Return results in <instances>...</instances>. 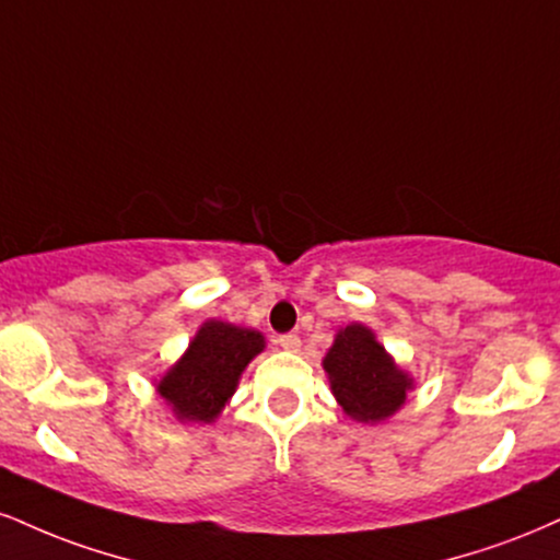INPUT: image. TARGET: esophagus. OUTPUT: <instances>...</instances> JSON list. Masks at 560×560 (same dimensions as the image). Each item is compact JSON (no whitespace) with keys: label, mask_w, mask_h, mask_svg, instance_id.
I'll return each mask as SVG.
<instances>
[{"label":"esophagus","mask_w":560,"mask_h":560,"mask_svg":"<svg viewBox=\"0 0 560 560\" xmlns=\"http://www.w3.org/2000/svg\"><path fill=\"white\" fill-rule=\"evenodd\" d=\"M276 345H279L281 349H287V352H300L302 341H300L298 334H284V336H279V339H276Z\"/></svg>","instance_id":"obj_1"}]
</instances>
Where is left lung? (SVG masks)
<instances>
[{
  "instance_id": "8db88e82",
  "label": "left lung",
  "mask_w": 560,
  "mask_h": 560,
  "mask_svg": "<svg viewBox=\"0 0 560 560\" xmlns=\"http://www.w3.org/2000/svg\"><path fill=\"white\" fill-rule=\"evenodd\" d=\"M336 401L357 422H386L407 401L415 378L396 365L375 334L362 323L341 328L323 357Z\"/></svg>"
}]
</instances>
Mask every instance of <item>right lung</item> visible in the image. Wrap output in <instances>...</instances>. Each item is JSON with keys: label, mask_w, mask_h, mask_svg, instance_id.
<instances>
[{"label": "right lung", "mask_w": 560, "mask_h": 560, "mask_svg": "<svg viewBox=\"0 0 560 560\" xmlns=\"http://www.w3.org/2000/svg\"><path fill=\"white\" fill-rule=\"evenodd\" d=\"M266 349L253 328L224 320H206L187 352L161 375L159 396L179 422H213L237 390L242 370Z\"/></svg>", "instance_id": "1"}]
</instances>
